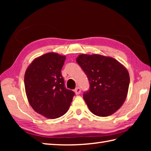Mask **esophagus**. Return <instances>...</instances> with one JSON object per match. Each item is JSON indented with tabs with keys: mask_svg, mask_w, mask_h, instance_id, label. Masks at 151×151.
Segmentation results:
<instances>
[{
	"mask_svg": "<svg viewBox=\"0 0 151 151\" xmlns=\"http://www.w3.org/2000/svg\"><path fill=\"white\" fill-rule=\"evenodd\" d=\"M81 89L80 88H76L75 89V93L76 95H79L80 93H81Z\"/></svg>",
	"mask_w": 151,
	"mask_h": 151,
	"instance_id": "obj_1",
	"label": "esophagus"
}]
</instances>
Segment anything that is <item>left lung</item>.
<instances>
[{"mask_svg":"<svg viewBox=\"0 0 151 151\" xmlns=\"http://www.w3.org/2000/svg\"><path fill=\"white\" fill-rule=\"evenodd\" d=\"M76 62L89 82V90L83 95L91 113L99 117L114 114L127 98L130 76L125 67L111 57L82 54Z\"/></svg>","mask_w":151,"mask_h":151,"instance_id":"obj_1","label":"left lung"}]
</instances>
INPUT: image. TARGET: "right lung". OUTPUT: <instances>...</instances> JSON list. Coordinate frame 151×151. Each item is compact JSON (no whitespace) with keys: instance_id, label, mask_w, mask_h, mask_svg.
<instances>
[{"instance_id":"right-lung-1","label":"right lung","mask_w":151,"mask_h":151,"mask_svg":"<svg viewBox=\"0 0 151 151\" xmlns=\"http://www.w3.org/2000/svg\"><path fill=\"white\" fill-rule=\"evenodd\" d=\"M65 56L49 52L35 58L24 74L25 92L35 111L56 119L68 111L75 93L66 89L61 70Z\"/></svg>"}]
</instances>
